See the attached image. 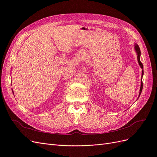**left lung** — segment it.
<instances>
[{"label":"left lung","mask_w":157,"mask_h":157,"mask_svg":"<svg viewBox=\"0 0 157 157\" xmlns=\"http://www.w3.org/2000/svg\"><path fill=\"white\" fill-rule=\"evenodd\" d=\"M135 50H136V53H137V55H138V56H137V59H138V63H139V65H140V67L143 69V65H142V63H141V61H140V54H141V52H140V48H139V46H138V44H135ZM143 75H144V70H142V76H143ZM142 88H143V83H142V81L141 82V86H140V93H139V96H140V94H141V92H142Z\"/></svg>","instance_id":"left-lung-1"}]
</instances>
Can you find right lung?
<instances>
[{"label":"right lung","instance_id":"1","mask_svg":"<svg viewBox=\"0 0 157 157\" xmlns=\"http://www.w3.org/2000/svg\"><path fill=\"white\" fill-rule=\"evenodd\" d=\"M12 91H13V89H12Z\"/></svg>","mask_w":157,"mask_h":157}]
</instances>
